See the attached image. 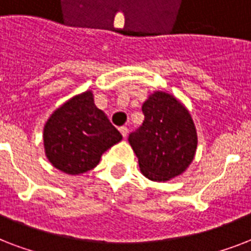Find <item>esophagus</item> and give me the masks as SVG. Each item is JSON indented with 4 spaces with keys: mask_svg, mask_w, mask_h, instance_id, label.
Here are the masks:
<instances>
[{
    "mask_svg": "<svg viewBox=\"0 0 251 251\" xmlns=\"http://www.w3.org/2000/svg\"><path fill=\"white\" fill-rule=\"evenodd\" d=\"M120 133L122 134V137L125 138L126 135H127V127H126V126H121V127H120Z\"/></svg>",
    "mask_w": 251,
    "mask_h": 251,
    "instance_id": "1",
    "label": "esophagus"
}]
</instances>
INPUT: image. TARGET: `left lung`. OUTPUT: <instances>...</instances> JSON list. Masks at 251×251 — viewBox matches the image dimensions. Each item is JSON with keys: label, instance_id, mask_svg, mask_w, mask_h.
Masks as SVG:
<instances>
[{"label": "left lung", "instance_id": "left-lung-1", "mask_svg": "<svg viewBox=\"0 0 251 251\" xmlns=\"http://www.w3.org/2000/svg\"><path fill=\"white\" fill-rule=\"evenodd\" d=\"M145 121L129 134L142 173L153 181L181 175L194 159L197 131L187 109L172 95L155 92L142 105Z\"/></svg>", "mask_w": 251, "mask_h": 251}]
</instances>
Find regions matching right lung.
Returning a JSON list of instances; mask_svg holds the SVG:
<instances>
[{
	"instance_id": "right-lung-1",
	"label": "right lung",
	"mask_w": 251,
	"mask_h": 251,
	"mask_svg": "<svg viewBox=\"0 0 251 251\" xmlns=\"http://www.w3.org/2000/svg\"><path fill=\"white\" fill-rule=\"evenodd\" d=\"M121 139V133L96 108L90 91L58 108L44 127L47 157L69 175L91 171L102 152Z\"/></svg>"
}]
</instances>
